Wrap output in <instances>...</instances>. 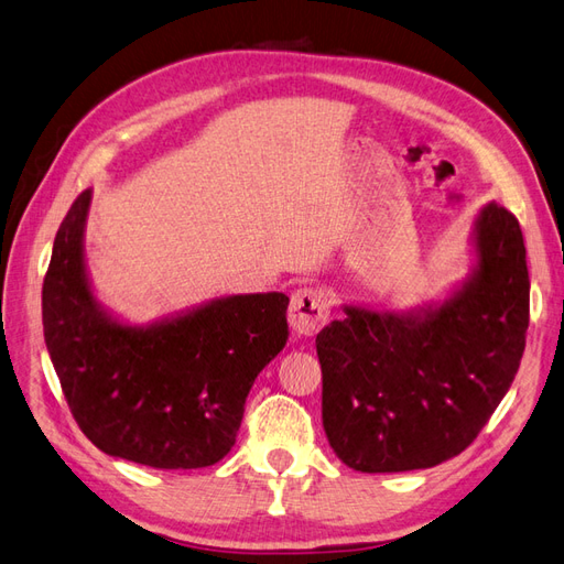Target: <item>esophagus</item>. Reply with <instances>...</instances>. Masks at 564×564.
Instances as JSON below:
<instances>
[{
    "label": "esophagus",
    "instance_id": "esophagus-1",
    "mask_svg": "<svg viewBox=\"0 0 564 564\" xmlns=\"http://www.w3.org/2000/svg\"><path fill=\"white\" fill-rule=\"evenodd\" d=\"M330 314V305L326 293L319 288H300L291 297V307H288V322H291L297 336H314Z\"/></svg>",
    "mask_w": 564,
    "mask_h": 564
}]
</instances>
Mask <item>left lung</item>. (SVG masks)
I'll return each mask as SVG.
<instances>
[{"instance_id":"left-lung-1","label":"left lung","mask_w":564,"mask_h":564,"mask_svg":"<svg viewBox=\"0 0 564 564\" xmlns=\"http://www.w3.org/2000/svg\"><path fill=\"white\" fill-rule=\"evenodd\" d=\"M471 267L410 310L345 302L316 334L322 420L355 471L429 469L465 451L510 391L529 328L522 228L488 202L474 216Z\"/></svg>"}]
</instances>
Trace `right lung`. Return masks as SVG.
Listing matches in <instances>:
<instances>
[{
    "instance_id": "right-lung-1",
    "label": "right lung",
    "mask_w": 564,
    "mask_h": 564,
    "mask_svg": "<svg viewBox=\"0 0 564 564\" xmlns=\"http://www.w3.org/2000/svg\"><path fill=\"white\" fill-rule=\"evenodd\" d=\"M93 191L56 230L42 285L47 352L80 431L154 469L216 465L236 445L250 388L288 340V295H224L131 324L97 300L85 262Z\"/></svg>"
}]
</instances>
